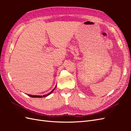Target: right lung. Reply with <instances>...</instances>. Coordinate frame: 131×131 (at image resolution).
Masks as SVG:
<instances>
[{
	"instance_id": "obj_1",
	"label": "right lung",
	"mask_w": 131,
	"mask_h": 131,
	"mask_svg": "<svg viewBox=\"0 0 131 131\" xmlns=\"http://www.w3.org/2000/svg\"><path fill=\"white\" fill-rule=\"evenodd\" d=\"M56 87H55V88ZM55 88L53 89V90L50 93H49L48 94H44V95H43V96H38V95H31V94H27V95H28L29 96H30V97H38V98H41V97H47V96H48V95H49L50 94H51L53 92V91L55 90Z\"/></svg>"
}]
</instances>
